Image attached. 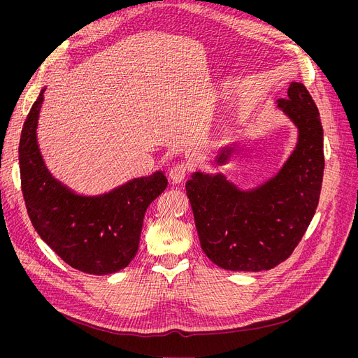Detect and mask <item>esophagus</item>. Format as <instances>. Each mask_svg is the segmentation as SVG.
I'll return each instance as SVG.
<instances>
[{"mask_svg":"<svg viewBox=\"0 0 358 358\" xmlns=\"http://www.w3.org/2000/svg\"><path fill=\"white\" fill-rule=\"evenodd\" d=\"M187 169H189L187 164H184V162L177 164L176 166L171 168V171H169V180H171L174 184L182 182L185 176H187Z\"/></svg>","mask_w":358,"mask_h":358,"instance_id":"1","label":"esophagus"}]
</instances>
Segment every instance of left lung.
<instances>
[{
    "mask_svg": "<svg viewBox=\"0 0 358 358\" xmlns=\"http://www.w3.org/2000/svg\"><path fill=\"white\" fill-rule=\"evenodd\" d=\"M275 107L297 129V143L278 173L242 190L227 176L193 173L185 184L200 245L216 266L264 271L287 259L316 212L324 177V129L302 83H292ZM236 142L222 146L216 165L229 162Z\"/></svg>",
    "mask_w": 358,
    "mask_h": 358,
    "instance_id": "8db88e82",
    "label": "left lung"
}]
</instances>
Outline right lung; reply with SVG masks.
<instances>
[{"mask_svg":"<svg viewBox=\"0 0 358 358\" xmlns=\"http://www.w3.org/2000/svg\"><path fill=\"white\" fill-rule=\"evenodd\" d=\"M23 124L18 161L29 217L39 236L68 266L113 274L135 258L148 206L168 184L162 171L138 177L99 196L77 194L48 169L37 143L43 92Z\"/></svg>","mask_w":358,"mask_h":358,"instance_id":"obj_1","label":"right lung"}]
</instances>
